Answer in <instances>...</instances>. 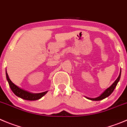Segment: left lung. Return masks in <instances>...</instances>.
I'll use <instances>...</instances> for the list:
<instances>
[{
	"label": "left lung",
	"instance_id": "8db88e82",
	"mask_svg": "<svg viewBox=\"0 0 127 127\" xmlns=\"http://www.w3.org/2000/svg\"><path fill=\"white\" fill-rule=\"evenodd\" d=\"M120 76H121V70H120V74H119L118 78L116 79V80L115 81L113 84H112V85H111L110 87H109L108 88H107V89H106V90H105V91L103 92L102 93V94H101L100 96H97V97H96V98H89V97H87V96H85V97H86L87 99H89V100H95V101L101 100H103V99L108 97V96H109L110 95H111V94L113 92V90H114V89H115V88L116 86H117V84H118V82H119V80H120Z\"/></svg>",
	"mask_w": 127,
	"mask_h": 127
}]
</instances>
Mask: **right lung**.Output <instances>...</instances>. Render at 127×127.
<instances>
[{"mask_svg": "<svg viewBox=\"0 0 127 127\" xmlns=\"http://www.w3.org/2000/svg\"><path fill=\"white\" fill-rule=\"evenodd\" d=\"M5 73L7 80L8 81V83L9 84V86H10L12 91L14 92V94L16 96H19V97L21 98L27 100H38V99L41 98L42 96H44L47 93L48 91H45L44 92L38 93V94H33V93L29 92L27 91V90H24V89H21V88L19 87L16 85H15L10 80L8 75V73L7 72V70H6Z\"/></svg>", "mask_w": 127, "mask_h": 127, "instance_id": "add662e5", "label": "right lung"}]
</instances>
